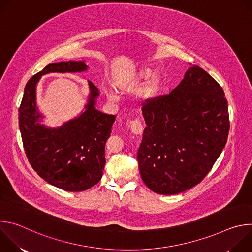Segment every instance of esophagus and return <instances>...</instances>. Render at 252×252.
<instances>
[{"label":"esophagus","instance_id":"obj_1","mask_svg":"<svg viewBox=\"0 0 252 252\" xmlns=\"http://www.w3.org/2000/svg\"><path fill=\"white\" fill-rule=\"evenodd\" d=\"M129 127H130L131 132L134 133V134H141L142 133L143 127H142V124H141V122L139 120L130 121Z\"/></svg>","mask_w":252,"mask_h":252}]
</instances>
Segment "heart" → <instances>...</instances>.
<instances>
[{
  "mask_svg": "<svg viewBox=\"0 0 252 252\" xmlns=\"http://www.w3.org/2000/svg\"><path fill=\"white\" fill-rule=\"evenodd\" d=\"M142 81L146 82L142 84L140 88V96L146 100H151L157 97L160 90L162 77L158 70H153V68L149 65H141L137 68H134L132 71H130L129 75L124 79L119 80L117 85L119 89L126 90L129 86ZM109 96L112 99H117V95L114 93H111Z\"/></svg>",
  "mask_w": 252,
  "mask_h": 252,
  "instance_id": "1",
  "label": "heart"
}]
</instances>
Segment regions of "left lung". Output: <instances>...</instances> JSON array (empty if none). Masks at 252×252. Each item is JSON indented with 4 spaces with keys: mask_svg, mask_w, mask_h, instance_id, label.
<instances>
[{
    "mask_svg": "<svg viewBox=\"0 0 252 252\" xmlns=\"http://www.w3.org/2000/svg\"><path fill=\"white\" fill-rule=\"evenodd\" d=\"M141 111L147 127L137 160L143 183L165 195L199 184L227 141L230 125L222 88L191 65L175 89L146 100Z\"/></svg>",
    "mask_w": 252,
    "mask_h": 252,
    "instance_id": "1",
    "label": "left lung"
}]
</instances>
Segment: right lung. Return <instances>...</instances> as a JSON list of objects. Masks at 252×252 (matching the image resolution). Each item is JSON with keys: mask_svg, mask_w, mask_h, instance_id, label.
I'll return each instance as SVG.
<instances>
[{"mask_svg": "<svg viewBox=\"0 0 252 252\" xmlns=\"http://www.w3.org/2000/svg\"><path fill=\"white\" fill-rule=\"evenodd\" d=\"M87 68L83 61L48 64L27 83L19 109V126L29 162L47 183L66 191H84L100 181L105 164V142L116 116L95 109L99 91L89 81L86 111L60 127H46L39 124L43 116L35 102V88L46 74L77 73Z\"/></svg>", "mask_w": 252, "mask_h": 252, "instance_id": "1", "label": "right lung"}]
</instances>
